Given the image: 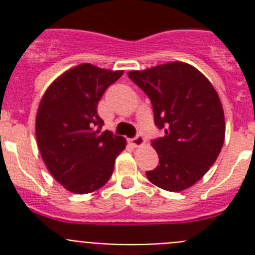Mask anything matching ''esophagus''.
Wrapping results in <instances>:
<instances>
[{"mask_svg":"<svg viewBox=\"0 0 255 255\" xmlns=\"http://www.w3.org/2000/svg\"><path fill=\"white\" fill-rule=\"evenodd\" d=\"M131 144L134 147H140L144 144V136L143 135H136L135 138L131 139Z\"/></svg>","mask_w":255,"mask_h":255,"instance_id":"1","label":"esophagus"}]
</instances>
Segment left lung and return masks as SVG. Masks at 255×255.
<instances>
[{
	"label": "left lung",
	"instance_id": "left-lung-1",
	"mask_svg": "<svg viewBox=\"0 0 255 255\" xmlns=\"http://www.w3.org/2000/svg\"><path fill=\"white\" fill-rule=\"evenodd\" d=\"M128 76L149 97L154 124L164 135L152 140L158 166L148 180L168 191L194 185L215 163L225 140L220 97L208 79L184 62H170Z\"/></svg>",
	"mask_w": 255,
	"mask_h": 255
}]
</instances>
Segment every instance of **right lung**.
I'll use <instances>...</instances> for the list:
<instances>
[{"label":"right lung","mask_w":255,"mask_h":255,"mask_svg":"<svg viewBox=\"0 0 255 255\" xmlns=\"http://www.w3.org/2000/svg\"><path fill=\"white\" fill-rule=\"evenodd\" d=\"M123 74L82 64L56 79L40 101L35 119L38 148L52 176L71 193L102 188L125 149L123 136L101 131L103 120L97 112L106 89Z\"/></svg>","instance_id":"right-lung-1"}]
</instances>
